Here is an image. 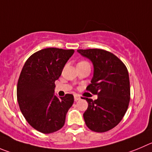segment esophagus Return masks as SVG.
<instances>
[{
    "instance_id": "obj_1",
    "label": "esophagus",
    "mask_w": 152,
    "mask_h": 152,
    "mask_svg": "<svg viewBox=\"0 0 152 152\" xmlns=\"http://www.w3.org/2000/svg\"><path fill=\"white\" fill-rule=\"evenodd\" d=\"M80 100V97H79V96H77V95L74 96V100H75V101H78V100Z\"/></svg>"
}]
</instances>
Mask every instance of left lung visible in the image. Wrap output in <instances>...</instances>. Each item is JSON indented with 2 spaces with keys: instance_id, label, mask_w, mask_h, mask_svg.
<instances>
[{
  "instance_id": "1",
  "label": "left lung",
  "mask_w": 152,
  "mask_h": 152,
  "mask_svg": "<svg viewBox=\"0 0 152 152\" xmlns=\"http://www.w3.org/2000/svg\"><path fill=\"white\" fill-rule=\"evenodd\" d=\"M93 64L94 73L87 90L97 99L83 98L88 106L83 114L90 130L103 133L115 127L127 112L130 98L127 69L120 59L110 52L99 49H78Z\"/></svg>"
}]
</instances>
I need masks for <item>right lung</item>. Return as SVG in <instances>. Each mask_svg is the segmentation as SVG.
Instances as JSON below:
<instances>
[{
	"label": "right lung",
	"mask_w": 152,
	"mask_h": 152,
	"mask_svg": "<svg viewBox=\"0 0 152 152\" xmlns=\"http://www.w3.org/2000/svg\"><path fill=\"white\" fill-rule=\"evenodd\" d=\"M73 49L47 48L29 57L18 78L17 100L28 124L42 134L60 130L65 123L66 113L73 105V94L63 97L55 95V82Z\"/></svg>",
	"instance_id": "1"
}]
</instances>
